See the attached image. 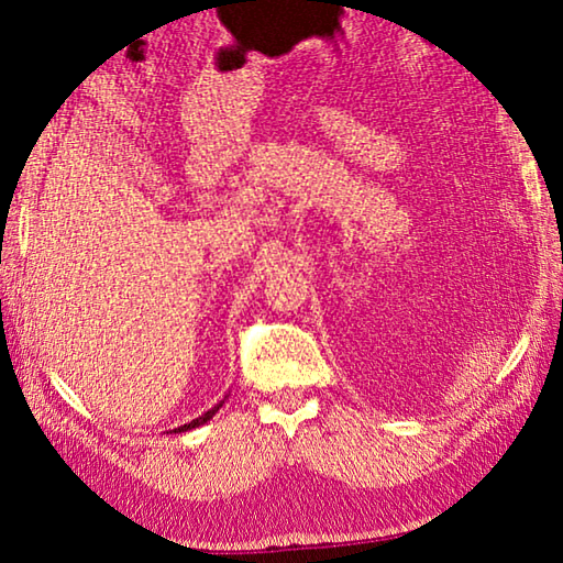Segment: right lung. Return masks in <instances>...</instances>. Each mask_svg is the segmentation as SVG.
Segmentation results:
<instances>
[{
    "label": "right lung",
    "instance_id": "1",
    "mask_svg": "<svg viewBox=\"0 0 563 563\" xmlns=\"http://www.w3.org/2000/svg\"><path fill=\"white\" fill-rule=\"evenodd\" d=\"M223 407V402L221 405H216L213 409H208V412L206 415H201V417H198V419H194V422H188V424H184V427H178V430L176 432H188V430H194V427H201L203 422H208V419H211L216 412H218V409H221Z\"/></svg>",
    "mask_w": 563,
    "mask_h": 563
}]
</instances>
